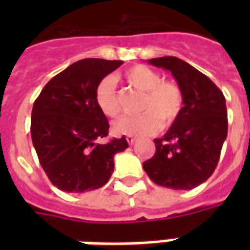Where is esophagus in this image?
Wrapping results in <instances>:
<instances>
[{
    "label": "esophagus",
    "instance_id": "obj_1",
    "mask_svg": "<svg viewBox=\"0 0 250 250\" xmlns=\"http://www.w3.org/2000/svg\"><path fill=\"white\" fill-rule=\"evenodd\" d=\"M125 139H127V141H128L129 145H133V143L136 141V139H135V137H133L132 135H128V136L125 137Z\"/></svg>",
    "mask_w": 250,
    "mask_h": 250
}]
</instances>
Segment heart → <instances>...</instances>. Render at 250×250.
I'll return each instance as SVG.
<instances>
[{
    "label": "heart",
    "mask_w": 250,
    "mask_h": 250,
    "mask_svg": "<svg viewBox=\"0 0 250 250\" xmlns=\"http://www.w3.org/2000/svg\"><path fill=\"white\" fill-rule=\"evenodd\" d=\"M125 82L135 89L144 92L136 117H125L113 125L117 135H148L158 131L161 125H170L178 119L183 107V92L178 84L162 80L153 68L136 64L125 74ZM94 101L106 117L115 118L121 113V100L115 80L106 76L97 84Z\"/></svg>",
    "instance_id": "heart-1"
}]
</instances>
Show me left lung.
Segmentation results:
<instances>
[{
	"instance_id": "obj_1",
	"label": "left lung",
	"mask_w": 250,
	"mask_h": 250,
	"mask_svg": "<svg viewBox=\"0 0 250 250\" xmlns=\"http://www.w3.org/2000/svg\"><path fill=\"white\" fill-rule=\"evenodd\" d=\"M148 63L171 72L183 92V107L164 137L154 140L156 153L143 167L158 186L192 189L211 176L219 161L229 129L226 98L208 76L176 57Z\"/></svg>"
}]
</instances>
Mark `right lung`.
<instances>
[{
    "mask_svg": "<svg viewBox=\"0 0 250 250\" xmlns=\"http://www.w3.org/2000/svg\"><path fill=\"white\" fill-rule=\"evenodd\" d=\"M123 61L86 58L70 64L33 104L31 136L41 167L58 189L83 193L109 182L114 156L128 148L123 136L107 144L109 122L94 101L97 84Z\"/></svg>",
    "mask_w": 250,
    "mask_h": 250,
    "instance_id": "obj_1",
    "label": "right lung"
}]
</instances>
